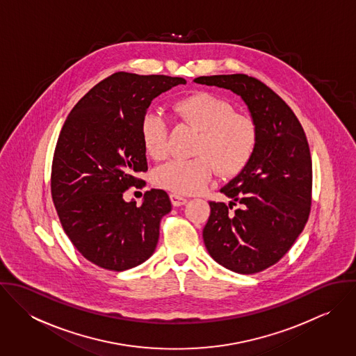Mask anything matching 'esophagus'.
Masks as SVG:
<instances>
[{"label": "esophagus", "instance_id": "obj_1", "mask_svg": "<svg viewBox=\"0 0 356 356\" xmlns=\"http://www.w3.org/2000/svg\"><path fill=\"white\" fill-rule=\"evenodd\" d=\"M170 199H171V203H172L174 207H181V205H185V204L188 203V200L185 197H182L179 195H175V193L170 195Z\"/></svg>", "mask_w": 356, "mask_h": 356}]
</instances>
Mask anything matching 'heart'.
<instances>
[{
    "mask_svg": "<svg viewBox=\"0 0 356 356\" xmlns=\"http://www.w3.org/2000/svg\"><path fill=\"white\" fill-rule=\"evenodd\" d=\"M174 113L197 130L193 159H172L157 167L154 184L178 195H195L207 186L213 170L220 177L241 172L251 161L257 145V126L252 116L234 112L230 102L199 92L172 104ZM145 151L153 159L167 154L168 122L148 109L140 123Z\"/></svg>",
    "mask_w": 356,
    "mask_h": 356,
    "instance_id": "heart-1",
    "label": "heart"
}]
</instances>
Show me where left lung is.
Wrapping results in <instances>:
<instances>
[{
    "label": "left lung",
    "mask_w": 356,
    "mask_h": 356,
    "mask_svg": "<svg viewBox=\"0 0 356 356\" xmlns=\"http://www.w3.org/2000/svg\"><path fill=\"white\" fill-rule=\"evenodd\" d=\"M195 82L238 95L259 134L248 165L220 189L230 204L209 202L205 248L234 273L263 271L291 250L309 216L312 163L305 130L289 105L254 76L212 75ZM237 203L242 207L233 211Z\"/></svg>",
    "instance_id": "obj_1"
}]
</instances>
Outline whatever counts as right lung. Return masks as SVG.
Here are the masks:
<instances>
[{"instance_id": "right-lung-1", "label": "right lung", "mask_w": 356, "mask_h": 356, "mask_svg": "<svg viewBox=\"0 0 356 356\" xmlns=\"http://www.w3.org/2000/svg\"><path fill=\"white\" fill-rule=\"evenodd\" d=\"M186 81L115 72L90 89L67 116L51 163V191L60 223L93 264L123 271L152 256L161 218L171 211L161 189L138 207L123 193L145 185L148 170L140 123L153 99Z\"/></svg>"}]
</instances>
